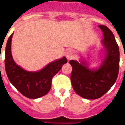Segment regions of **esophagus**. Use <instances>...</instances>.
Segmentation results:
<instances>
[{
  "label": "esophagus",
  "mask_w": 125,
  "mask_h": 125,
  "mask_svg": "<svg viewBox=\"0 0 125 125\" xmlns=\"http://www.w3.org/2000/svg\"><path fill=\"white\" fill-rule=\"evenodd\" d=\"M66 57L68 60H70L72 59H73V52L72 50H69L67 53H66Z\"/></svg>",
  "instance_id": "esophagus-1"
}]
</instances>
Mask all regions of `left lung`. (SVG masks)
<instances>
[{"instance_id":"8db88e82","label":"left lung","mask_w":125,"mask_h":125,"mask_svg":"<svg viewBox=\"0 0 125 125\" xmlns=\"http://www.w3.org/2000/svg\"><path fill=\"white\" fill-rule=\"evenodd\" d=\"M99 27L103 32L102 43L107 53L99 69L93 70L84 62L70 61L72 87L79 96L87 99H97L106 94L115 83L119 72L120 53L115 36L106 26L100 25Z\"/></svg>"}]
</instances>
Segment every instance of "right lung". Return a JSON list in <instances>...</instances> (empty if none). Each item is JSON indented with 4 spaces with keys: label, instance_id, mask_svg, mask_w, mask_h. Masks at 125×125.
I'll use <instances>...</instances> for the list:
<instances>
[{
    "label": "right lung",
    "instance_id": "add662e5",
    "mask_svg": "<svg viewBox=\"0 0 125 125\" xmlns=\"http://www.w3.org/2000/svg\"><path fill=\"white\" fill-rule=\"evenodd\" d=\"M12 34L8 39L4 65L7 77L19 92L29 98H38L47 94L51 89L53 77L68 60L65 57L50 63L43 70L36 72L24 70L14 62L11 55Z\"/></svg>",
    "mask_w": 125,
    "mask_h": 125
}]
</instances>
